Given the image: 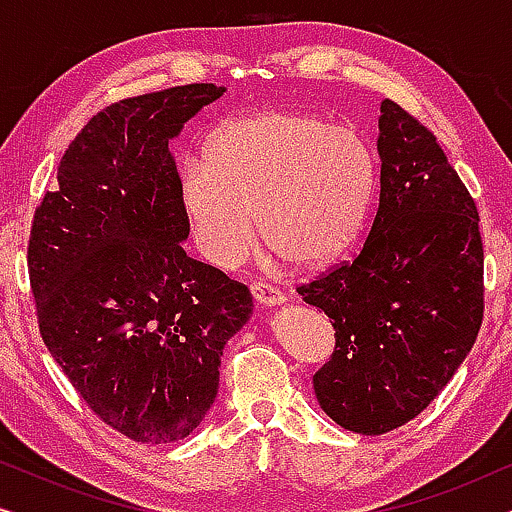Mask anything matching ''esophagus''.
Segmentation results:
<instances>
[{
	"mask_svg": "<svg viewBox=\"0 0 512 512\" xmlns=\"http://www.w3.org/2000/svg\"><path fill=\"white\" fill-rule=\"evenodd\" d=\"M251 296L258 305H265V307H272V305H282L284 303V293L277 289V286L272 284H265V282H254L251 284Z\"/></svg>",
	"mask_w": 512,
	"mask_h": 512,
	"instance_id": "34e87169",
	"label": "esophagus"
}]
</instances>
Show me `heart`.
I'll list each match as a JSON object with an SVG mask.
<instances>
[{
  "label": "heart",
  "instance_id": "1",
  "mask_svg": "<svg viewBox=\"0 0 512 512\" xmlns=\"http://www.w3.org/2000/svg\"><path fill=\"white\" fill-rule=\"evenodd\" d=\"M375 191L366 139L307 111H261L209 132L179 167V202L200 254L235 265L263 242L296 268H326L359 237Z\"/></svg>",
  "mask_w": 512,
  "mask_h": 512
}]
</instances>
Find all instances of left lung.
I'll use <instances>...</instances> for the list:
<instances>
[{"label": "left lung", "mask_w": 512, "mask_h": 512, "mask_svg": "<svg viewBox=\"0 0 512 512\" xmlns=\"http://www.w3.org/2000/svg\"><path fill=\"white\" fill-rule=\"evenodd\" d=\"M380 116V205L354 261L300 284L335 328L314 394L342 429L417 417L471 352L485 312L478 207L436 135L396 102Z\"/></svg>", "instance_id": "left-lung-1"}]
</instances>
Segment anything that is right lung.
<instances>
[{"mask_svg":"<svg viewBox=\"0 0 512 512\" xmlns=\"http://www.w3.org/2000/svg\"><path fill=\"white\" fill-rule=\"evenodd\" d=\"M226 88L188 83L109 104L74 137L34 212L27 270L39 333L88 408L146 445L186 438L247 324L244 284L186 256L167 144Z\"/></svg>","mask_w":512,"mask_h":512,"instance_id":"obj_1","label":"right lung"}]
</instances>
